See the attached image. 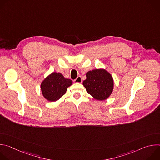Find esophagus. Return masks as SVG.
<instances>
[{
    "instance_id": "1",
    "label": "esophagus",
    "mask_w": 160,
    "mask_h": 160,
    "mask_svg": "<svg viewBox=\"0 0 160 160\" xmlns=\"http://www.w3.org/2000/svg\"><path fill=\"white\" fill-rule=\"evenodd\" d=\"M75 83H82V77L80 76H78L75 80H74L73 81Z\"/></svg>"
}]
</instances>
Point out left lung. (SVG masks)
<instances>
[{
  "label": "left lung",
  "instance_id": "1",
  "mask_svg": "<svg viewBox=\"0 0 160 160\" xmlns=\"http://www.w3.org/2000/svg\"><path fill=\"white\" fill-rule=\"evenodd\" d=\"M86 80L83 82L87 92L98 101H104L112 94L114 80L109 72L104 68H99L86 73Z\"/></svg>",
  "mask_w": 160,
  "mask_h": 160
}]
</instances>
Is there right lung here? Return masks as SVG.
<instances>
[{
    "mask_svg": "<svg viewBox=\"0 0 160 160\" xmlns=\"http://www.w3.org/2000/svg\"><path fill=\"white\" fill-rule=\"evenodd\" d=\"M72 83L71 79L64 78L62 74L52 72L45 77L40 84L42 96L48 101H57L65 94L67 88Z\"/></svg>",
    "mask_w": 160,
    "mask_h": 160,
    "instance_id": "1",
    "label": "right lung"
}]
</instances>
